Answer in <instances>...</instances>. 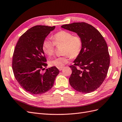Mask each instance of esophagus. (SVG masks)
Masks as SVG:
<instances>
[{
	"label": "esophagus",
	"mask_w": 122,
	"mask_h": 122,
	"mask_svg": "<svg viewBox=\"0 0 122 122\" xmlns=\"http://www.w3.org/2000/svg\"><path fill=\"white\" fill-rule=\"evenodd\" d=\"M62 69V68H58V70H60V71H61V70Z\"/></svg>",
	"instance_id": "obj_1"
}]
</instances>
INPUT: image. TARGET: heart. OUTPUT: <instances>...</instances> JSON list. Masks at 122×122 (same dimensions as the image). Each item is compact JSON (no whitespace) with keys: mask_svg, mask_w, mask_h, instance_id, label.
<instances>
[{"mask_svg":"<svg viewBox=\"0 0 122 122\" xmlns=\"http://www.w3.org/2000/svg\"><path fill=\"white\" fill-rule=\"evenodd\" d=\"M53 41L45 39L42 44L43 52L48 56L52 55L55 51L56 46L63 45V56L51 59L49 63L57 68H62L68 62L69 58H74L79 56L81 52L83 42L82 38L78 35H74L71 32L62 30L53 36Z\"/></svg>","mask_w":122,"mask_h":122,"instance_id":"heart-1","label":"heart"}]
</instances>
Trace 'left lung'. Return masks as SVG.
Here are the masks:
<instances>
[{
	"mask_svg": "<svg viewBox=\"0 0 122 122\" xmlns=\"http://www.w3.org/2000/svg\"><path fill=\"white\" fill-rule=\"evenodd\" d=\"M82 38L81 52L70 66L72 74L69 83L76 91L89 93L96 90L104 81L110 64L107 43L97 29L86 22L62 25Z\"/></svg>",
	"mask_w": 122,
	"mask_h": 122,
	"instance_id": "obj_1",
	"label": "left lung"
}]
</instances>
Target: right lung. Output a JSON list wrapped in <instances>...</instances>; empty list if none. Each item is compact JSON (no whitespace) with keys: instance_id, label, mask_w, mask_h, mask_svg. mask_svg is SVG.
I'll list each match as a JSON object with an SVG mask.
<instances>
[{"instance_id":"1","label":"right lung","mask_w":122,"mask_h":122,"mask_svg":"<svg viewBox=\"0 0 122 122\" xmlns=\"http://www.w3.org/2000/svg\"><path fill=\"white\" fill-rule=\"evenodd\" d=\"M54 28L35 26L20 36L15 48L12 60L15 77L22 88L30 94L40 95L49 91L59 73L55 67L42 72L47 65L43 42Z\"/></svg>"}]
</instances>
